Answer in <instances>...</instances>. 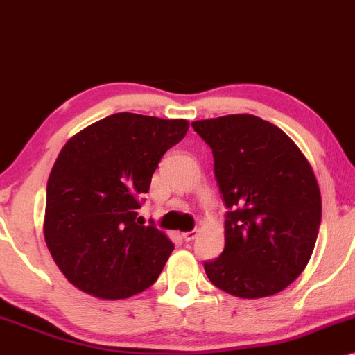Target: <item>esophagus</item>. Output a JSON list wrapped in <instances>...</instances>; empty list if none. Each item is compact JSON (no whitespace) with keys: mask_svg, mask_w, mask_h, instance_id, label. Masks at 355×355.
I'll use <instances>...</instances> for the list:
<instances>
[{"mask_svg":"<svg viewBox=\"0 0 355 355\" xmlns=\"http://www.w3.org/2000/svg\"><path fill=\"white\" fill-rule=\"evenodd\" d=\"M198 236V231H186V233H182V238H184L186 241H193L194 238Z\"/></svg>","mask_w":355,"mask_h":355,"instance_id":"esophagus-1","label":"esophagus"}]
</instances>
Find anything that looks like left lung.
<instances>
[{"label":"left lung","mask_w":355,"mask_h":355,"mask_svg":"<svg viewBox=\"0 0 355 355\" xmlns=\"http://www.w3.org/2000/svg\"><path fill=\"white\" fill-rule=\"evenodd\" d=\"M193 129L213 149L230 209L225 250L205 261L209 282L240 298L282 292L315 248L322 198L312 166L284 130L257 115L205 119Z\"/></svg>","instance_id":"left-lung-1"}]
</instances>
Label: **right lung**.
Instances as JSON below:
<instances>
[{
	"label": "right lung",
	"mask_w": 355,
	"mask_h": 355,
	"mask_svg": "<svg viewBox=\"0 0 355 355\" xmlns=\"http://www.w3.org/2000/svg\"><path fill=\"white\" fill-rule=\"evenodd\" d=\"M186 119L121 112L67 141L46 184L43 234L51 258L82 292L121 300L149 288L174 250L166 233L135 222L167 149Z\"/></svg>",
	"instance_id": "right-lung-1"
}]
</instances>
